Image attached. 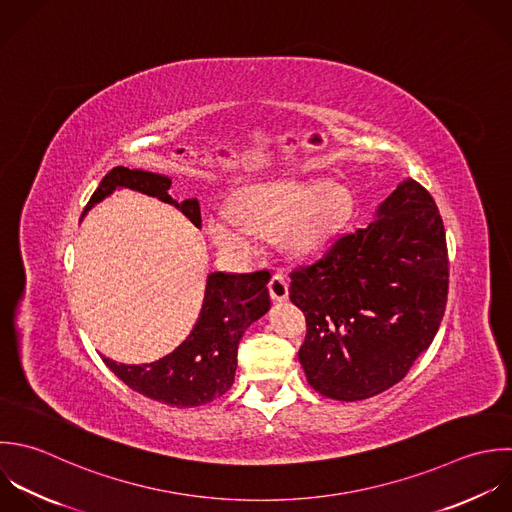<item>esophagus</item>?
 Segmentation results:
<instances>
[{"label": "esophagus", "instance_id": "esophagus-1", "mask_svg": "<svg viewBox=\"0 0 512 512\" xmlns=\"http://www.w3.org/2000/svg\"><path fill=\"white\" fill-rule=\"evenodd\" d=\"M269 293L275 303L287 301L289 299V279L283 273L273 275V279L269 281Z\"/></svg>", "mask_w": 512, "mask_h": 512}]
</instances>
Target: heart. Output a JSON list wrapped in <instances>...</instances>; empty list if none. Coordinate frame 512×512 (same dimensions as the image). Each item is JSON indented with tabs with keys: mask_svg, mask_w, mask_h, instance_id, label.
I'll return each instance as SVG.
<instances>
[{
	"mask_svg": "<svg viewBox=\"0 0 512 512\" xmlns=\"http://www.w3.org/2000/svg\"><path fill=\"white\" fill-rule=\"evenodd\" d=\"M353 213L347 187L323 179L267 181L243 189L235 209L221 207L209 219L211 241L239 263L261 251V237H277L295 257L323 253Z\"/></svg>",
	"mask_w": 512,
	"mask_h": 512,
	"instance_id": "obj_1",
	"label": "heart"
}]
</instances>
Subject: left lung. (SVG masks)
I'll list each match as a JSON object with an SVG mask.
<instances>
[{
	"label": "left lung",
	"mask_w": 512,
	"mask_h": 512,
	"mask_svg": "<svg viewBox=\"0 0 512 512\" xmlns=\"http://www.w3.org/2000/svg\"><path fill=\"white\" fill-rule=\"evenodd\" d=\"M447 291L443 219L431 193L405 179L367 227L291 273L289 297L307 317L299 363L309 385L347 403L397 385L433 343Z\"/></svg>",
	"instance_id": "8db88e82"
}]
</instances>
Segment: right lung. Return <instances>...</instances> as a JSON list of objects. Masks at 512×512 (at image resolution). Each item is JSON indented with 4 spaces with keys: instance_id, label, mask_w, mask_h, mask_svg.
<instances>
[{
    "instance_id": "1",
    "label": "right lung",
    "mask_w": 512,
    "mask_h": 512,
    "mask_svg": "<svg viewBox=\"0 0 512 512\" xmlns=\"http://www.w3.org/2000/svg\"><path fill=\"white\" fill-rule=\"evenodd\" d=\"M171 177L115 167L91 195L83 215L117 189H131L155 197L179 209L197 229H201V207L197 199L177 201L169 195ZM269 271L207 275L199 317L189 337L169 355L143 365H125L103 357V363L127 387L177 409L207 405L225 395L235 379L237 345L245 331L269 309Z\"/></svg>"
}]
</instances>
